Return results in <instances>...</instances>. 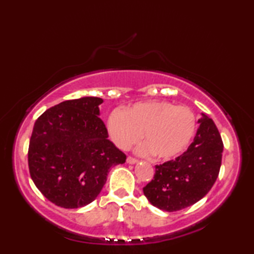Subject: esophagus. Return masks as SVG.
Wrapping results in <instances>:
<instances>
[{
  "label": "esophagus",
  "mask_w": 254,
  "mask_h": 254,
  "mask_svg": "<svg viewBox=\"0 0 254 254\" xmlns=\"http://www.w3.org/2000/svg\"><path fill=\"white\" fill-rule=\"evenodd\" d=\"M127 162L130 163V165H134V163L137 162V160H136L135 158H133V157H127Z\"/></svg>",
  "instance_id": "34e87169"
}]
</instances>
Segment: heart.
<instances>
[{
  "label": "heart",
  "mask_w": 254,
  "mask_h": 254,
  "mask_svg": "<svg viewBox=\"0 0 254 254\" xmlns=\"http://www.w3.org/2000/svg\"><path fill=\"white\" fill-rule=\"evenodd\" d=\"M196 130L195 114L170 102H141L124 111L114 110L107 119V131L120 149L136 143L141 132L145 142L137 148L143 156L153 154L161 160L178 157L190 143Z\"/></svg>",
  "instance_id": "b5f03b06"
}]
</instances>
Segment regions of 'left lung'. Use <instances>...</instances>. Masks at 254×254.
I'll return each instance as SVG.
<instances>
[{
	"instance_id": "obj_1",
	"label": "left lung",
	"mask_w": 254,
	"mask_h": 254,
	"mask_svg": "<svg viewBox=\"0 0 254 254\" xmlns=\"http://www.w3.org/2000/svg\"><path fill=\"white\" fill-rule=\"evenodd\" d=\"M192 143L175 160L156 166L143 194L153 206L176 212L194 205L207 194L220 173L223 141L212 119L201 113Z\"/></svg>"
}]
</instances>
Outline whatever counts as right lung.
I'll return each instance as SVG.
<instances>
[{
	"instance_id": "obj_1",
	"label": "right lung",
	"mask_w": 254,
	"mask_h": 254,
	"mask_svg": "<svg viewBox=\"0 0 254 254\" xmlns=\"http://www.w3.org/2000/svg\"><path fill=\"white\" fill-rule=\"evenodd\" d=\"M100 97H81L50 107L34 123L28 162L37 188L51 203L79 208L96 198L110 168L127 156L107 139Z\"/></svg>"
}]
</instances>
